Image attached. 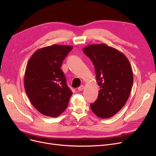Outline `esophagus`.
<instances>
[{"label": "esophagus", "mask_w": 156, "mask_h": 156, "mask_svg": "<svg viewBox=\"0 0 156 156\" xmlns=\"http://www.w3.org/2000/svg\"><path fill=\"white\" fill-rule=\"evenodd\" d=\"M84 88H85L84 85H81L80 87H79L78 88V91H82V90H83L84 89Z\"/></svg>", "instance_id": "34e87169"}]
</instances>
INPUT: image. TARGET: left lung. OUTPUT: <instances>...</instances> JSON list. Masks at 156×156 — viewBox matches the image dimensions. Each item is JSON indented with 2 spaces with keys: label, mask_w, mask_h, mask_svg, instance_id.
Wrapping results in <instances>:
<instances>
[{
  "label": "left lung",
  "mask_w": 156,
  "mask_h": 156,
  "mask_svg": "<svg viewBox=\"0 0 156 156\" xmlns=\"http://www.w3.org/2000/svg\"><path fill=\"white\" fill-rule=\"evenodd\" d=\"M94 63L100 87L93 112L102 119L112 117L126 104L133 82L132 66L124 54L105 44H91L83 49Z\"/></svg>",
  "instance_id": "left-lung-1"
}]
</instances>
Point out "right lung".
<instances>
[{"label":"right lung","instance_id":"1","mask_svg":"<svg viewBox=\"0 0 156 156\" xmlns=\"http://www.w3.org/2000/svg\"><path fill=\"white\" fill-rule=\"evenodd\" d=\"M73 46L55 44L41 48L30 58L24 76L27 95L34 108L55 118L67 108L73 94L61 69Z\"/></svg>","mask_w":156,"mask_h":156}]
</instances>
